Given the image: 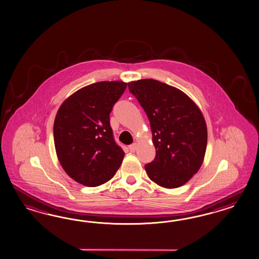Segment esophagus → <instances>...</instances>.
I'll list each match as a JSON object with an SVG mask.
<instances>
[{"instance_id":"esophagus-1","label":"esophagus","mask_w":259,"mask_h":259,"mask_svg":"<svg viewBox=\"0 0 259 259\" xmlns=\"http://www.w3.org/2000/svg\"><path fill=\"white\" fill-rule=\"evenodd\" d=\"M136 147H137V144H136V143H134V144H132V145H130V146H128V149H130V151H131V152H134V151H135V149H136Z\"/></svg>"}]
</instances>
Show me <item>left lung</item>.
Returning a JSON list of instances; mask_svg holds the SVG:
<instances>
[{
    "label": "left lung",
    "instance_id": "8db88e82",
    "mask_svg": "<svg viewBox=\"0 0 259 259\" xmlns=\"http://www.w3.org/2000/svg\"><path fill=\"white\" fill-rule=\"evenodd\" d=\"M148 115L155 159L145 165L160 186L177 188L196 174L203 162L207 126L199 107L184 92L154 79L127 84Z\"/></svg>",
    "mask_w": 259,
    "mask_h": 259
}]
</instances>
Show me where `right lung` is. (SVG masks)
<instances>
[{
  "label": "right lung",
  "instance_id": "right-lung-1",
  "mask_svg": "<svg viewBox=\"0 0 259 259\" xmlns=\"http://www.w3.org/2000/svg\"><path fill=\"white\" fill-rule=\"evenodd\" d=\"M126 88V82H96L59 107L55 147L61 166L75 182L90 187L103 185L120 167L125 152L113 138L110 113Z\"/></svg>",
  "mask_w": 259,
  "mask_h": 259
}]
</instances>
